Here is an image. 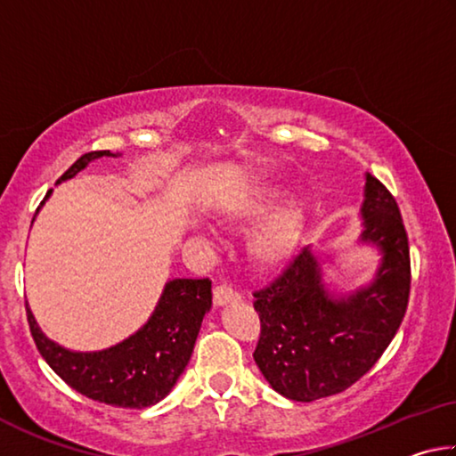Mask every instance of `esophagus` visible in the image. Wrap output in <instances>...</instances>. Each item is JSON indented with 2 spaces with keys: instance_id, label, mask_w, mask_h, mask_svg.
<instances>
[{
  "instance_id": "34e87169",
  "label": "esophagus",
  "mask_w": 456,
  "mask_h": 456,
  "mask_svg": "<svg viewBox=\"0 0 456 456\" xmlns=\"http://www.w3.org/2000/svg\"><path fill=\"white\" fill-rule=\"evenodd\" d=\"M235 299H239V293L231 288L229 283H221L213 289V304L215 305H225L229 302H235Z\"/></svg>"
}]
</instances>
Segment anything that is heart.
<instances>
[{
    "instance_id": "obj_1",
    "label": "heart",
    "mask_w": 456,
    "mask_h": 456,
    "mask_svg": "<svg viewBox=\"0 0 456 456\" xmlns=\"http://www.w3.org/2000/svg\"><path fill=\"white\" fill-rule=\"evenodd\" d=\"M281 197L280 187L264 184L239 199L229 211V217L233 221H253L264 215L277 199ZM305 211L299 200H285L277 205L267 217L259 223V227L253 231L249 251L253 259L261 265H280L288 259L296 249L297 239L302 235Z\"/></svg>"
}]
</instances>
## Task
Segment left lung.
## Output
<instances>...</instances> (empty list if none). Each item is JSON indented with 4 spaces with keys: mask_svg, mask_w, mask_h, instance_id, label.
<instances>
[{
    "mask_svg": "<svg viewBox=\"0 0 456 456\" xmlns=\"http://www.w3.org/2000/svg\"><path fill=\"white\" fill-rule=\"evenodd\" d=\"M362 241L382 251L368 288L331 297L318 257L304 247L275 280L253 291L261 331L253 352L272 388L297 403L339 395L372 368L404 320L411 249L396 199L366 175Z\"/></svg>",
    "mask_w": 456,
    "mask_h": 456,
    "instance_id": "8db88e82",
    "label": "left lung"
}]
</instances>
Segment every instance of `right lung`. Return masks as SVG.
<instances>
[{"label":"right lung","instance_id":"add662e5","mask_svg":"<svg viewBox=\"0 0 456 456\" xmlns=\"http://www.w3.org/2000/svg\"><path fill=\"white\" fill-rule=\"evenodd\" d=\"M117 157L110 151L82 154L60 181L72 179L90 160ZM50 197L45 192L44 200ZM211 280H173L160 296L151 320L112 348L70 352L42 334L26 305L28 323L37 352L70 388L96 403L120 408H146L163 400L179 380L195 348L200 322L211 310Z\"/></svg>","mask_w":456,"mask_h":456}]
</instances>
